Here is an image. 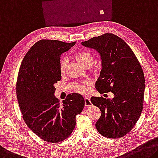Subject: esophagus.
<instances>
[{"instance_id":"obj_1","label":"esophagus","mask_w":158,"mask_h":158,"mask_svg":"<svg viewBox=\"0 0 158 158\" xmlns=\"http://www.w3.org/2000/svg\"><path fill=\"white\" fill-rule=\"evenodd\" d=\"M84 101H85V106H86V107H89V106H92V102H91V99H90L89 97H85Z\"/></svg>"}]
</instances>
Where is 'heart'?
<instances>
[{
  "mask_svg": "<svg viewBox=\"0 0 158 158\" xmlns=\"http://www.w3.org/2000/svg\"><path fill=\"white\" fill-rule=\"evenodd\" d=\"M75 58L78 61L82 66L85 65L87 63H92L93 57L90 52L86 51H81L77 52L75 54ZM67 66V60L65 58H62L60 61V72H64L65 67ZM77 90L80 92H85L86 91V87L82 85H79L77 86Z\"/></svg>",
  "mask_w": 158,
  "mask_h": 158,
  "instance_id": "heart-1",
  "label": "heart"
}]
</instances>
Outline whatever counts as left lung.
Segmentation results:
<instances>
[{
	"label": "left lung",
	"instance_id": "8db88e82",
	"mask_svg": "<svg viewBox=\"0 0 158 158\" xmlns=\"http://www.w3.org/2000/svg\"><path fill=\"white\" fill-rule=\"evenodd\" d=\"M81 44L95 49L101 56L97 91L114 95L112 99L91 98L92 103L101 111L96 129L105 137L121 138L132 129L143 110L145 77L141 64L126 42L113 34L94 37Z\"/></svg>",
	"mask_w": 158,
	"mask_h": 158
}]
</instances>
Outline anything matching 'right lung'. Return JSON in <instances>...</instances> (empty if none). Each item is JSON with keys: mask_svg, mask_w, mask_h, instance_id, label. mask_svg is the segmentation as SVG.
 <instances>
[{"mask_svg": "<svg viewBox=\"0 0 158 158\" xmlns=\"http://www.w3.org/2000/svg\"><path fill=\"white\" fill-rule=\"evenodd\" d=\"M75 44L40 40L25 55L19 70L16 93L24 121L45 141L57 143L69 137L76 116L84 109L81 95L69 94L62 105L54 96V84L61 79V55Z\"/></svg>", "mask_w": 158, "mask_h": 158, "instance_id": "right-lung-1", "label": "right lung"}]
</instances>
